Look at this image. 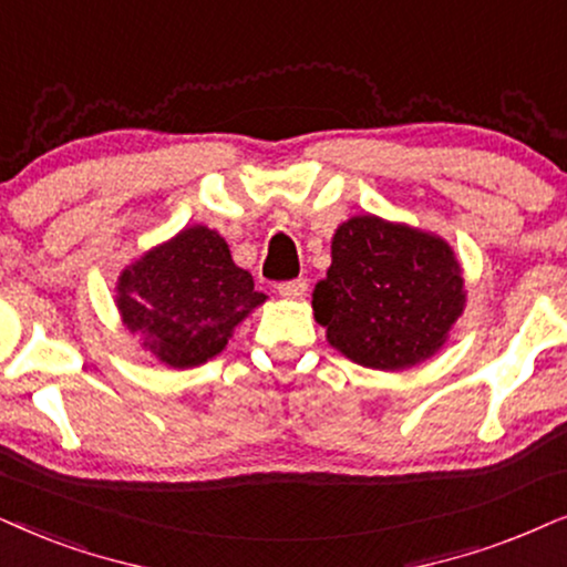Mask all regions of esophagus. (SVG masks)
I'll list each match as a JSON object with an SVG mask.
<instances>
[{
    "instance_id": "esophagus-1",
    "label": "esophagus",
    "mask_w": 567,
    "mask_h": 567,
    "mask_svg": "<svg viewBox=\"0 0 567 567\" xmlns=\"http://www.w3.org/2000/svg\"><path fill=\"white\" fill-rule=\"evenodd\" d=\"M277 290H279V296H282V298L300 300V298H306L308 282H306V279H290V282H279Z\"/></svg>"
}]
</instances>
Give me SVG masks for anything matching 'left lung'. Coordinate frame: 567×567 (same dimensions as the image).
I'll return each instance as SVG.
<instances>
[{
  "label": "left lung",
  "mask_w": 567,
  "mask_h": 567,
  "mask_svg": "<svg viewBox=\"0 0 567 567\" xmlns=\"http://www.w3.org/2000/svg\"><path fill=\"white\" fill-rule=\"evenodd\" d=\"M311 306L329 346L353 363L413 369L440 353L461 319L463 267L440 235L358 214L334 230Z\"/></svg>",
  "instance_id": "obj_1"
}]
</instances>
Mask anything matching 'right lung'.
<instances>
[{"instance_id":"right-lung-1","label":"right lung","mask_w":567,"mask_h":567,"mask_svg":"<svg viewBox=\"0 0 567 567\" xmlns=\"http://www.w3.org/2000/svg\"><path fill=\"white\" fill-rule=\"evenodd\" d=\"M120 319L169 369H193L227 348L235 327L267 296L206 225L185 227L120 271Z\"/></svg>"}]
</instances>
